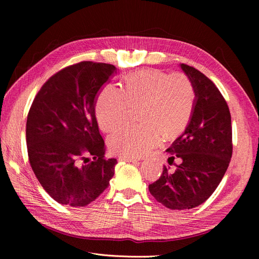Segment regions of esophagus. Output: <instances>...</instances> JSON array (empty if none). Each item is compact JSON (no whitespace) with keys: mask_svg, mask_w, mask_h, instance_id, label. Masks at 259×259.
I'll use <instances>...</instances> for the list:
<instances>
[{"mask_svg":"<svg viewBox=\"0 0 259 259\" xmlns=\"http://www.w3.org/2000/svg\"><path fill=\"white\" fill-rule=\"evenodd\" d=\"M120 160L121 161H125V162H137L139 161V159L137 158H131V156H120Z\"/></svg>","mask_w":259,"mask_h":259,"instance_id":"34e87169","label":"esophagus"}]
</instances>
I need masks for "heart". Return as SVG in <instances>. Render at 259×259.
<instances>
[{"mask_svg":"<svg viewBox=\"0 0 259 259\" xmlns=\"http://www.w3.org/2000/svg\"><path fill=\"white\" fill-rule=\"evenodd\" d=\"M193 105V90L185 74L143 71L125 77L124 91L106 85L96 101V116L100 127L110 132L126 122L133 107H140L138 116L143 122L116 131L109 138L114 153L139 156L158 143L161 133L165 137L182 133Z\"/></svg>","mask_w":259,"mask_h":259,"instance_id":"1","label":"heart"}]
</instances>
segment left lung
<instances>
[{
    "mask_svg": "<svg viewBox=\"0 0 259 259\" xmlns=\"http://www.w3.org/2000/svg\"><path fill=\"white\" fill-rule=\"evenodd\" d=\"M194 92L193 110L185 132L166 152L169 165L178 160L174 171L164 166L161 177L149 185V191L170 209H189L204 203L229 166L232 155L231 115L215 84L199 70L180 65Z\"/></svg>",
    "mask_w": 259,
    "mask_h": 259,
    "instance_id": "1",
    "label": "left lung"
}]
</instances>
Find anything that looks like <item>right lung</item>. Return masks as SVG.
Wrapping results in <instances>:
<instances>
[{
	"label": "right lung",
	"mask_w": 259,
	"mask_h": 259,
	"mask_svg": "<svg viewBox=\"0 0 259 259\" xmlns=\"http://www.w3.org/2000/svg\"><path fill=\"white\" fill-rule=\"evenodd\" d=\"M113 65L82 61L60 70L38 91L27 117L30 165L44 190L60 204L89 205L109 186L116 159L105 158L95 114ZM93 161L81 164L84 156Z\"/></svg>",
	"instance_id": "obj_1"
}]
</instances>
